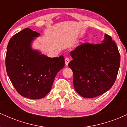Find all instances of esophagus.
Returning <instances> with one entry per match:
<instances>
[{
  "label": "esophagus",
  "mask_w": 127,
  "mask_h": 127,
  "mask_svg": "<svg viewBox=\"0 0 127 127\" xmlns=\"http://www.w3.org/2000/svg\"><path fill=\"white\" fill-rule=\"evenodd\" d=\"M69 62H70V59H68V57L65 58V65H68V63H69Z\"/></svg>",
  "instance_id": "1"
}]
</instances>
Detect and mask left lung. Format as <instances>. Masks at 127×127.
<instances>
[{
    "label": "left lung",
    "mask_w": 127,
    "mask_h": 127,
    "mask_svg": "<svg viewBox=\"0 0 127 127\" xmlns=\"http://www.w3.org/2000/svg\"><path fill=\"white\" fill-rule=\"evenodd\" d=\"M70 55L68 66L73 73L75 91L85 98H94L113 86L120 65V54L112 37L104 34L101 43H84Z\"/></svg>",
    "instance_id": "1"
}]
</instances>
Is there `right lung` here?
Wrapping results in <instances>:
<instances>
[{
    "mask_svg": "<svg viewBox=\"0 0 127 127\" xmlns=\"http://www.w3.org/2000/svg\"><path fill=\"white\" fill-rule=\"evenodd\" d=\"M40 33L26 28L9 41L6 55L7 74L17 92L26 98L40 99L50 92L57 73L64 66V58H50L32 48Z\"/></svg>",
    "mask_w": 127,
    "mask_h": 127,
    "instance_id": "1",
    "label": "right lung"
}]
</instances>
